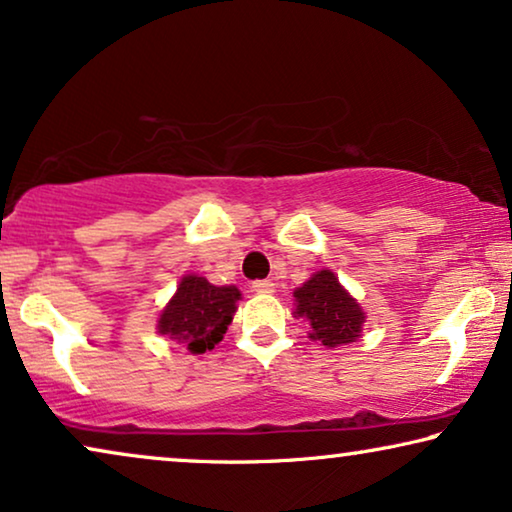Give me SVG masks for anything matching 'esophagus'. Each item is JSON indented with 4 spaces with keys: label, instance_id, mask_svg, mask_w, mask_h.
Here are the masks:
<instances>
[{
    "label": "esophagus",
    "instance_id": "esophagus-1",
    "mask_svg": "<svg viewBox=\"0 0 512 512\" xmlns=\"http://www.w3.org/2000/svg\"><path fill=\"white\" fill-rule=\"evenodd\" d=\"M251 289L256 293H272L275 291V284H272L270 279H256V282H251Z\"/></svg>",
    "mask_w": 512,
    "mask_h": 512
}]
</instances>
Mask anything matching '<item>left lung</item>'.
<instances>
[{"mask_svg":"<svg viewBox=\"0 0 512 512\" xmlns=\"http://www.w3.org/2000/svg\"><path fill=\"white\" fill-rule=\"evenodd\" d=\"M293 296L298 317L310 321L312 340H321L326 347H338L359 338L366 317L331 270L317 272Z\"/></svg>","mask_w":512,"mask_h":512,"instance_id":"left-lung-1","label":"left lung"}]
</instances>
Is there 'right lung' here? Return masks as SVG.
Here are the masks:
<instances>
[{"instance_id":"1","label":"right lung","mask_w":512,"mask_h":512,"mask_svg":"<svg viewBox=\"0 0 512 512\" xmlns=\"http://www.w3.org/2000/svg\"><path fill=\"white\" fill-rule=\"evenodd\" d=\"M240 291L235 286H214L205 277L181 279L177 293L158 321V333L184 342L188 352L205 354L223 340L237 310Z\"/></svg>"}]
</instances>
